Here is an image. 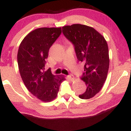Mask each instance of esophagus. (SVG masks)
<instances>
[{
    "mask_svg": "<svg viewBox=\"0 0 131 131\" xmlns=\"http://www.w3.org/2000/svg\"><path fill=\"white\" fill-rule=\"evenodd\" d=\"M68 79H70V81L74 80V77L73 76V75H69V76H68Z\"/></svg>",
    "mask_w": 131,
    "mask_h": 131,
    "instance_id": "obj_1",
    "label": "esophagus"
}]
</instances>
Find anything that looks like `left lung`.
<instances>
[{"mask_svg":"<svg viewBox=\"0 0 131 131\" xmlns=\"http://www.w3.org/2000/svg\"><path fill=\"white\" fill-rule=\"evenodd\" d=\"M64 36L74 45L79 61L84 65L82 79L87 86L82 99H89L98 94L107 77L110 59L108 44L104 37L94 28L81 24L62 27Z\"/></svg>","mask_w":131,"mask_h":131,"instance_id":"left-lung-1","label":"left lung"}]
</instances>
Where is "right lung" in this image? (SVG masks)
I'll return each mask as SVG.
<instances>
[{
    "label": "right lung",
    "instance_id": "right-lung-1",
    "mask_svg": "<svg viewBox=\"0 0 131 131\" xmlns=\"http://www.w3.org/2000/svg\"><path fill=\"white\" fill-rule=\"evenodd\" d=\"M61 33V28H37L23 39L18 51L19 73L25 86L44 102L56 98L60 85L65 80L63 75L52 74L50 69L44 71L49 49Z\"/></svg>",
    "mask_w": 131,
    "mask_h": 131
}]
</instances>
